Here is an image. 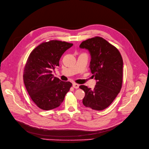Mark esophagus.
<instances>
[{
  "label": "esophagus",
  "mask_w": 149,
  "mask_h": 149,
  "mask_svg": "<svg viewBox=\"0 0 149 149\" xmlns=\"http://www.w3.org/2000/svg\"><path fill=\"white\" fill-rule=\"evenodd\" d=\"M73 87L74 88L77 89V88H79V85L77 84H76V83H73Z\"/></svg>",
  "instance_id": "esophagus-1"
}]
</instances>
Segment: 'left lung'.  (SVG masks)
I'll list each match as a JSON object with an SVG mask.
<instances>
[{"label": "left lung", "instance_id": "8db88e82", "mask_svg": "<svg viewBox=\"0 0 149 149\" xmlns=\"http://www.w3.org/2000/svg\"><path fill=\"white\" fill-rule=\"evenodd\" d=\"M79 47L89 51L90 68L96 80L94 89L86 86H79L85 92L82 103L86 107L102 110L113 102L121 89L122 56L115 46L98 36L83 41Z\"/></svg>", "mask_w": 149, "mask_h": 149}]
</instances>
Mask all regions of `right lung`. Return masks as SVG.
<instances>
[{"label": "right lung", "instance_id": "obj_1", "mask_svg": "<svg viewBox=\"0 0 149 149\" xmlns=\"http://www.w3.org/2000/svg\"><path fill=\"white\" fill-rule=\"evenodd\" d=\"M73 44L60 40L43 42L28 57L24 71V82L32 101L44 110L55 109L62 104L72 84L53 76L59 60Z\"/></svg>", "mask_w": 149, "mask_h": 149}]
</instances>
